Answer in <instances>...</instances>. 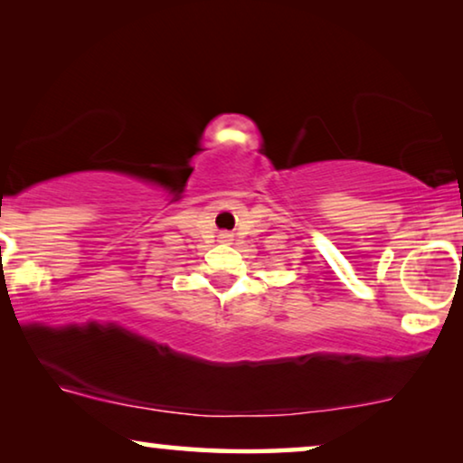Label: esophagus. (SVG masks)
Returning <instances> with one entry per match:
<instances>
[{
	"label": "esophagus",
	"instance_id": "34e87169",
	"mask_svg": "<svg viewBox=\"0 0 463 463\" xmlns=\"http://www.w3.org/2000/svg\"><path fill=\"white\" fill-rule=\"evenodd\" d=\"M232 240H233V236H232L230 232H221V233H219V242H223V244H230Z\"/></svg>",
	"mask_w": 463,
	"mask_h": 463
}]
</instances>
